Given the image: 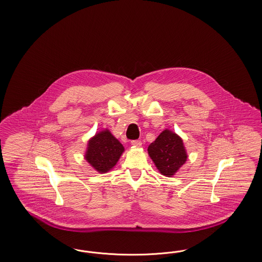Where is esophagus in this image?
Returning <instances> with one entry per match:
<instances>
[{"mask_svg":"<svg viewBox=\"0 0 262 262\" xmlns=\"http://www.w3.org/2000/svg\"><path fill=\"white\" fill-rule=\"evenodd\" d=\"M141 141L140 140H133L132 141V145H134V146H141Z\"/></svg>","mask_w":262,"mask_h":262,"instance_id":"obj_1","label":"esophagus"}]
</instances>
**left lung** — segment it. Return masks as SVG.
I'll return each mask as SVG.
<instances>
[{"instance_id":"1","label":"left lung","mask_w":262,"mask_h":262,"mask_svg":"<svg viewBox=\"0 0 262 262\" xmlns=\"http://www.w3.org/2000/svg\"><path fill=\"white\" fill-rule=\"evenodd\" d=\"M148 154L160 173L166 177L174 174L187 158L182 138L168 129L150 143Z\"/></svg>"}]
</instances>
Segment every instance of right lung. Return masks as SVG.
<instances>
[{
	"label": "right lung",
	"instance_id": "1",
	"mask_svg": "<svg viewBox=\"0 0 262 262\" xmlns=\"http://www.w3.org/2000/svg\"><path fill=\"white\" fill-rule=\"evenodd\" d=\"M124 152L122 143L106 129L88 142L85 159L99 173L110 171Z\"/></svg>",
	"mask_w": 262,
	"mask_h": 262
}]
</instances>
